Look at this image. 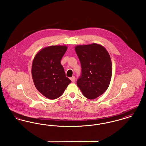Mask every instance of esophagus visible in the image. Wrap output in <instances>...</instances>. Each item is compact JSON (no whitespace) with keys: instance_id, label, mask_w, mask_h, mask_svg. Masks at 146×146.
Listing matches in <instances>:
<instances>
[{"instance_id":"34e87169","label":"esophagus","mask_w":146,"mask_h":146,"mask_svg":"<svg viewBox=\"0 0 146 146\" xmlns=\"http://www.w3.org/2000/svg\"><path fill=\"white\" fill-rule=\"evenodd\" d=\"M70 79L71 81L72 82V83H74V82H75V79H76V78H75V76H72V77H71Z\"/></svg>"}]
</instances>
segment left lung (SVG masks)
Here are the masks:
<instances>
[{"mask_svg":"<svg viewBox=\"0 0 146 146\" xmlns=\"http://www.w3.org/2000/svg\"><path fill=\"white\" fill-rule=\"evenodd\" d=\"M82 66V76L76 82L84 96L93 100L102 95L111 80V57L102 45L92 43L75 47Z\"/></svg>","mask_w":146,"mask_h":146,"instance_id":"8db88e82","label":"left lung"}]
</instances>
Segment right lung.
I'll return each instance as SVG.
<instances>
[{
  "label": "right lung",
  "instance_id": "right-lung-1",
  "mask_svg": "<svg viewBox=\"0 0 146 146\" xmlns=\"http://www.w3.org/2000/svg\"><path fill=\"white\" fill-rule=\"evenodd\" d=\"M67 49L66 45H52L39 50L32 66L35 86L50 100L61 96L71 80L66 76L61 60Z\"/></svg>",
  "mask_w": 146,
  "mask_h": 146
}]
</instances>
